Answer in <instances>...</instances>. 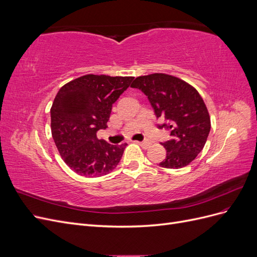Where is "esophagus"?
Wrapping results in <instances>:
<instances>
[{"label":"esophagus","instance_id":"obj_1","mask_svg":"<svg viewBox=\"0 0 257 257\" xmlns=\"http://www.w3.org/2000/svg\"><path fill=\"white\" fill-rule=\"evenodd\" d=\"M137 144L139 145V146H142L144 149H148V148H149L150 146H151V143L150 142H148V141H146V142H137Z\"/></svg>","mask_w":257,"mask_h":257}]
</instances>
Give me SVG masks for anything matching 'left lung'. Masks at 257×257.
I'll use <instances>...</instances> for the list:
<instances>
[{"label": "left lung", "instance_id": "left-lung-1", "mask_svg": "<svg viewBox=\"0 0 257 257\" xmlns=\"http://www.w3.org/2000/svg\"><path fill=\"white\" fill-rule=\"evenodd\" d=\"M132 88L148 96L157 118L166 123L172 139L163 143L166 158L161 167L178 169L189 165L203 150L211 127L210 115L197 90L178 77L155 73L137 77Z\"/></svg>", "mask_w": 257, "mask_h": 257}]
</instances>
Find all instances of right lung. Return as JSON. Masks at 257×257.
Segmentation results:
<instances>
[{"label": "right lung", "instance_id": "1", "mask_svg": "<svg viewBox=\"0 0 257 257\" xmlns=\"http://www.w3.org/2000/svg\"><path fill=\"white\" fill-rule=\"evenodd\" d=\"M134 77L84 75L67 82L51 106V134L60 155L76 174L100 177L113 170L127 144L110 145L96 132L107 127L112 104Z\"/></svg>", "mask_w": 257, "mask_h": 257}]
</instances>
